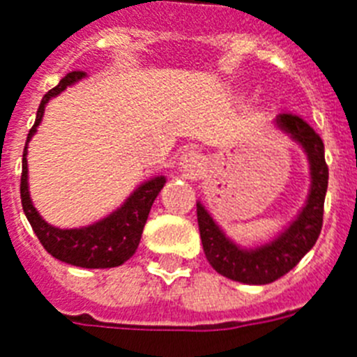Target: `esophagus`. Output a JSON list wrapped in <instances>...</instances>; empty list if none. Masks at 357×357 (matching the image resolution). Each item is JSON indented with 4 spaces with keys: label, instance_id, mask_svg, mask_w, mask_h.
<instances>
[{
    "label": "esophagus",
    "instance_id": "34e87169",
    "mask_svg": "<svg viewBox=\"0 0 357 357\" xmlns=\"http://www.w3.org/2000/svg\"><path fill=\"white\" fill-rule=\"evenodd\" d=\"M181 169L185 176L197 178L204 169V158L197 151H188L181 160Z\"/></svg>",
    "mask_w": 357,
    "mask_h": 357
}]
</instances>
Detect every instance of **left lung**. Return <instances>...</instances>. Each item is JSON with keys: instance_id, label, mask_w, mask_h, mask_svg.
Segmentation results:
<instances>
[{"instance_id": "1", "label": "left lung", "mask_w": 357, "mask_h": 357, "mask_svg": "<svg viewBox=\"0 0 357 357\" xmlns=\"http://www.w3.org/2000/svg\"><path fill=\"white\" fill-rule=\"evenodd\" d=\"M278 126L305 147L312 175V188L306 206L287 231H282L266 246L243 250L222 234V229L215 225L204 206L200 202L197 204V220L206 259L210 261L215 272L231 281L246 284H268L278 281L305 257V253L316 244L323 228V206L328 188L325 144L314 128H310V123L299 114L281 113L278 116Z\"/></svg>"}]
</instances>
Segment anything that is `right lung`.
Here are the masks:
<instances>
[{"instance_id":"right-lung-1","label":"right lung","mask_w":357,"mask_h":357,"mask_svg":"<svg viewBox=\"0 0 357 357\" xmlns=\"http://www.w3.org/2000/svg\"><path fill=\"white\" fill-rule=\"evenodd\" d=\"M85 76L84 70H70L60 84L52 87L49 93L41 98V104L38 107L36 122L29 131L26 142L31 140L32 135L36 132L40 126L45 104L52 96L66 91L69 85L82 79ZM26 144L23 149V169H22V184H20V193H22V206L25 211L26 219L31 222L36 237L40 238L41 246L51 253L52 257L60 259L63 263L73 264V266L82 268H113L126 263L132 253L137 252L140 237H142L144 225H146L147 215L151 210L153 202L157 199L158 191L164 188L166 178L164 176H155L151 181L144 182L126 202L122 208L100 220L96 225L87 226V228L76 229H60L54 226L47 225L41 219L36 208L32 206L31 197H29V188H26Z\"/></svg>"}]
</instances>
